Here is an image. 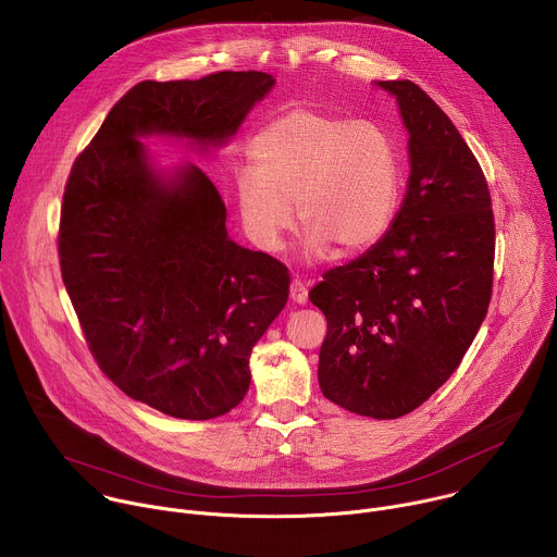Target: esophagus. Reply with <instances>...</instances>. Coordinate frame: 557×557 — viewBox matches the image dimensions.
<instances>
[{"label":"esophagus","instance_id":"34e87169","mask_svg":"<svg viewBox=\"0 0 557 557\" xmlns=\"http://www.w3.org/2000/svg\"><path fill=\"white\" fill-rule=\"evenodd\" d=\"M290 299H293V304H306V299H308V288L299 280L290 282Z\"/></svg>","mask_w":557,"mask_h":557}]
</instances>
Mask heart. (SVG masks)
Returning <instances> with one entry per match:
<instances>
[{
  "label": "heart",
  "instance_id": "b5f03b06",
  "mask_svg": "<svg viewBox=\"0 0 557 557\" xmlns=\"http://www.w3.org/2000/svg\"><path fill=\"white\" fill-rule=\"evenodd\" d=\"M253 170L235 174V200L251 240L280 251L297 211L308 258L350 256L387 233L404 189L401 151L370 119L290 110L251 140Z\"/></svg>",
  "mask_w": 557,
  "mask_h": 557
}]
</instances>
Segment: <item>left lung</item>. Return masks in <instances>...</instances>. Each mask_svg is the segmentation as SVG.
<instances>
[{
  "instance_id": "left-lung-1",
  "label": "left lung",
  "mask_w": 557,
  "mask_h": 557,
  "mask_svg": "<svg viewBox=\"0 0 557 557\" xmlns=\"http://www.w3.org/2000/svg\"><path fill=\"white\" fill-rule=\"evenodd\" d=\"M408 129V189L387 233L310 290L329 335L317 379L372 419L417 410L451 376L492 299L494 211L485 174L447 114L412 82H374Z\"/></svg>"
}]
</instances>
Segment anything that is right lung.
Segmentation results:
<instances>
[{"mask_svg": "<svg viewBox=\"0 0 557 557\" xmlns=\"http://www.w3.org/2000/svg\"><path fill=\"white\" fill-rule=\"evenodd\" d=\"M275 86L267 72L143 82L72 165L59 226L61 277L99 368L134 401L185 421L226 414L249 357L288 299V269L235 245L209 176L161 168L145 138L226 145Z\"/></svg>", "mask_w": 557, "mask_h": 557, "instance_id": "obj_1", "label": "right lung"}]
</instances>
